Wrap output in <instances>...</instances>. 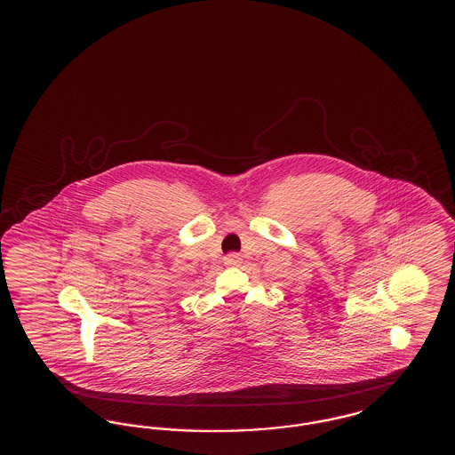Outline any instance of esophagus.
I'll use <instances>...</instances> for the list:
<instances>
[{"label": "esophagus", "instance_id": "1", "mask_svg": "<svg viewBox=\"0 0 455 455\" xmlns=\"http://www.w3.org/2000/svg\"><path fill=\"white\" fill-rule=\"evenodd\" d=\"M223 260H225L227 266H238L242 262V258H240V254H237V252H230V254L225 256Z\"/></svg>", "mask_w": 455, "mask_h": 455}]
</instances>
